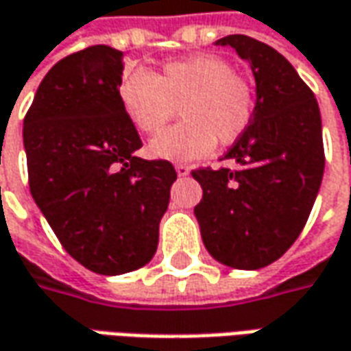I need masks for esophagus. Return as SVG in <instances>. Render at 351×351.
<instances>
[{
	"label": "esophagus",
	"instance_id": "34e87169",
	"mask_svg": "<svg viewBox=\"0 0 351 351\" xmlns=\"http://www.w3.org/2000/svg\"><path fill=\"white\" fill-rule=\"evenodd\" d=\"M176 175L178 176H188L190 175V169H188L186 165H176Z\"/></svg>",
	"mask_w": 351,
	"mask_h": 351
}]
</instances>
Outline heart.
<instances>
[{
    "mask_svg": "<svg viewBox=\"0 0 351 351\" xmlns=\"http://www.w3.org/2000/svg\"><path fill=\"white\" fill-rule=\"evenodd\" d=\"M118 99L130 122L143 134H157L178 112L182 122L152 139V157L188 163L221 143L235 141L252 118L254 97L247 81L219 56L199 54L165 64L155 75L134 69L118 85Z\"/></svg>",
    "mask_w": 351,
    "mask_h": 351,
    "instance_id": "obj_1",
    "label": "heart"
}]
</instances>
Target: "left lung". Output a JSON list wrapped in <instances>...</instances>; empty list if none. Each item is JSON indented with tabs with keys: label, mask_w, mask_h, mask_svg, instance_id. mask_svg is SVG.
<instances>
[{
	"label": "left lung",
	"mask_w": 351,
	"mask_h": 351,
	"mask_svg": "<svg viewBox=\"0 0 351 351\" xmlns=\"http://www.w3.org/2000/svg\"><path fill=\"white\" fill-rule=\"evenodd\" d=\"M256 81L247 130L223 159L233 169H198L204 196L194 208L204 247L237 270H258L278 260L307 223L324 173L322 122L313 91L272 46L229 34Z\"/></svg>",
	"instance_id": "1"
}]
</instances>
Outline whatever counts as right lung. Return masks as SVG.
<instances>
[{"mask_svg":"<svg viewBox=\"0 0 351 351\" xmlns=\"http://www.w3.org/2000/svg\"><path fill=\"white\" fill-rule=\"evenodd\" d=\"M122 52L91 46L60 60L23 122L31 194L62 247L91 272L153 258L176 180L169 161L136 155L141 139L118 99Z\"/></svg>","mask_w":351,"mask_h":351,"instance_id":"right-lung-1","label":"right lung"}]
</instances>
